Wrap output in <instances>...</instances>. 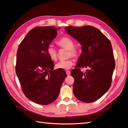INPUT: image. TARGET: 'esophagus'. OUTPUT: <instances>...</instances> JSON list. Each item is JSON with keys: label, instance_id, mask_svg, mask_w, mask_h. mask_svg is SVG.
<instances>
[{"label": "esophagus", "instance_id": "1", "mask_svg": "<svg viewBox=\"0 0 128 128\" xmlns=\"http://www.w3.org/2000/svg\"><path fill=\"white\" fill-rule=\"evenodd\" d=\"M66 74L67 75H70V72L69 71V70H67L66 71Z\"/></svg>", "mask_w": 128, "mask_h": 128}]
</instances>
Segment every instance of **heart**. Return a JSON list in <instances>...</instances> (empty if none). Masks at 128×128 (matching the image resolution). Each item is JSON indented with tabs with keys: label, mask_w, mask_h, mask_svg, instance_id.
<instances>
[{
	"label": "heart",
	"mask_w": 128,
	"mask_h": 128,
	"mask_svg": "<svg viewBox=\"0 0 128 128\" xmlns=\"http://www.w3.org/2000/svg\"><path fill=\"white\" fill-rule=\"evenodd\" d=\"M56 44L59 48L66 49L68 50V57L72 56L74 58H78L79 56V50L77 47L74 46V42L70 37L64 36L60 38L56 42ZM47 53L49 58L53 61L56 60L58 58L57 50L50 46L47 48ZM74 64V61L72 59H68L65 61H61L58 62L56 64V67L57 69L67 70L69 69Z\"/></svg>",
	"instance_id": "1"
}]
</instances>
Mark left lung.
Segmentation results:
<instances>
[{
    "mask_svg": "<svg viewBox=\"0 0 128 128\" xmlns=\"http://www.w3.org/2000/svg\"><path fill=\"white\" fill-rule=\"evenodd\" d=\"M65 30L82 45L78 63L71 72L74 78L73 92L80 101H96L110 87L115 67L110 40L97 28L90 26H68ZM86 68L85 72L80 68Z\"/></svg>",
    "mask_w": 128,
    "mask_h": 128,
    "instance_id": "1",
    "label": "left lung"
}]
</instances>
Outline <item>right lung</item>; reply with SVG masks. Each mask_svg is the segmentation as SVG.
Wrapping results in <instances>:
<instances>
[{"label": "right lung", "instance_id": "1", "mask_svg": "<svg viewBox=\"0 0 128 128\" xmlns=\"http://www.w3.org/2000/svg\"><path fill=\"white\" fill-rule=\"evenodd\" d=\"M57 30L54 26L34 27L18 49L15 71L22 91L27 98L38 104L45 105L55 101L67 76L63 69L53 70L54 65L47 53Z\"/></svg>", "mask_w": 128, "mask_h": 128}]
</instances>
